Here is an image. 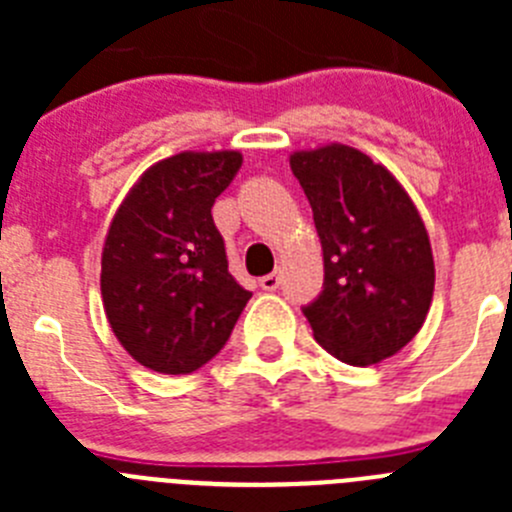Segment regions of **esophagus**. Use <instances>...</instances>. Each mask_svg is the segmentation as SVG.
Returning <instances> with one entry per match:
<instances>
[{
  "instance_id": "esophagus-1",
  "label": "esophagus",
  "mask_w": 512,
  "mask_h": 512,
  "mask_svg": "<svg viewBox=\"0 0 512 512\" xmlns=\"http://www.w3.org/2000/svg\"><path fill=\"white\" fill-rule=\"evenodd\" d=\"M279 284H282V274H279V271H274V274H266V277L261 279V289H264V292H277Z\"/></svg>"
}]
</instances>
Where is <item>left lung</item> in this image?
Segmentation results:
<instances>
[{
  "mask_svg": "<svg viewBox=\"0 0 512 512\" xmlns=\"http://www.w3.org/2000/svg\"><path fill=\"white\" fill-rule=\"evenodd\" d=\"M323 243L320 295L302 307L343 364L369 366L415 338L433 300V253L418 210L384 166L348 146L289 158Z\"/></svg>",
  "mask_w": 512,
  "mask_h": 512,
  "instance_id": "1",
  "label": "left lung"
}]
</instances>
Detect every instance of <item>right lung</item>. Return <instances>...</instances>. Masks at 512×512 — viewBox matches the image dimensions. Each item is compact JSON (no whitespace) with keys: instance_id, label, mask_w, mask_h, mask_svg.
<instances>
[{"instance_id":"right-lung-1","label":"right lung","mask_w":512,"mask_h":512,"mask_svg":"<svg viewBox=\"0 0 512 512\" xmlns=\"http://www.w3.org/2000/svg\"><path fill=\"white\" fill-rule=\"evenodd\" d=\"M238 151L176 153L140 176L102 251V302L138 364L192 374L228 343L251 292L228 271L212 205L241 169Z\"/></svg>"}]
</instances>
